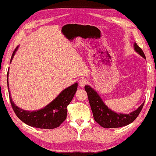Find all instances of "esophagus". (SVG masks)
I'll list each match as a JSON object with an SVG mask.
<instances>
[{"mask_svg": "<svg viewBox=\"0 0 156 156\" xmlns=\"http://www.w3.org/2000/svg\"><path fill=\"white\" fill-rule=\"evenodd\" d=\"M88 83V81L86 79H81V80H80V83H79V84H80V86L81 87H84Z\"/></svg>", "mask_w": 156, "mask_h": 156, "instance_id": "obj_1", "label": "esophagus"}]
</instances>
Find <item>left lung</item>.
I'll list each match as a JSON object with an SVG mask.
<instances>
[{
    "label": "left lung",
    "mask_w": 156,
    "mask_h": 156,
    "mask_svg": "<svg viewBox=\"0 0 156 156\" xmlns=\"http://www.w3.org/2000/svg\"><path fill=\"white\" fill-rule=\"evenodd\" d=\"M133 48L136 53L146 59L143 50L136 42L133 43ZM85 90L88 94L94 119L101 126L104 128L121 127L132 123L138 117L144 103V101L136 110L129 114L116 113L105 105L99 94L90 86L86 85Z\"/></svg>",
    "instance_id": "1"
}]
</instances>
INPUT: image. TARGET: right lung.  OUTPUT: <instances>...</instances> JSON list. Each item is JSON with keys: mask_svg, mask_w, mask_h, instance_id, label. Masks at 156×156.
Segmentation results:
<instances>
[{"mask_svg": "<svg viewBox=\"0 0 156 156\" xmlns=\"http://www.w3.org/2000/svg\"><path fill=\"white\" fill-rule=\"evenodd\" d=\"M18 48V46L13 51L10 64ZM9 70L7 75V87L11 104L14 112L19 119L24 123L31 127L40 129H54L59 127L66 119L67 106L70 104L74 95L77 90V83H75L70 86L65 88L55 98L51 103L45 107L37 110L29 111L18 107L13 101L9 91Z\"/></svg>", "mask_w": 156, "mask_h": 156, "instance_id": "obj_1", "label": "right lung"}]
</instances>
